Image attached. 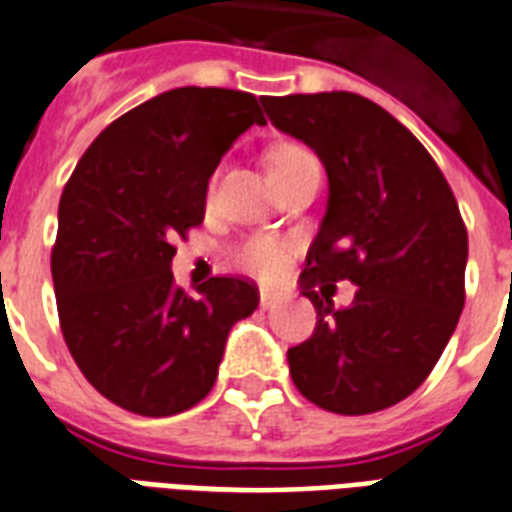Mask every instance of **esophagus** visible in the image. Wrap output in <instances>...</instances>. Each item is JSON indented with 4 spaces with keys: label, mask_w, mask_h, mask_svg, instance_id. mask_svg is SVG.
<instances>
[{
    "label": "esophagus",
    "mask_w": 512,
    "mask_h": 512,
    "mask_svg": "<svg viewBox=\"0 0 512 512\" xmlns=\"http://www.w3.org/2000/svg\"><path fill=\"white\" fill-rule=\"evenodd\" d=\"M279 298H282V295L274 293V290H260V306H263V309H271L274 304H279Z\"/></svg>",
    "instance_id": "esophagus-1"
}]
</instances>
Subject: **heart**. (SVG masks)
<instances>
[{
  "mask_svg": "<svg viewBox=\"0 0 512 512\" xmlns=\"http://www.w3.org/2000/svg\"><path fill=\"white\" fill-rule=\"evenodd\" d=\"M266 165L271 181H279L285 179V176H293L298 170L314 168L317 162H314V157L304 149V146H298V143H279V146H274V149L268 151ZM290 252H293V249H290V244H285V241L257 236L236 246L233 263H236V268H241L244 274H252L257 276V279H268V282H271V279H279V276L287 271Z\"/></svg>",
  "mask_w": 512,
  "mask_h": 512,
  "instance_id": "b5f03b06",
  "label": "heart"
}]
</instances>
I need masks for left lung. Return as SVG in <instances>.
<instances>
[{
  "label": "left lung",
  "mask_w": 512,
  "mask_h": 512,
  "mask_svg": "<svg viewBox=\"0 0 512 512\" xmlns=\"http://www.w3.org/2000/svg\"><path fill=\"white\" fill-rule=\"evenodd\" d=\"M263 108L328 173V211L298 279L317 325L287 350L290 377L328 412L388 410L423 385L464 309L467 227L453 189L423 143L361 94L263 97ZM342 278L356 301L333 310L316 287Z\"/></svg>",
  "instance_id": "1"
}]
</instances>
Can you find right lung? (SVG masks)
<instances>
[{
	"instance_id": "add662e5",
	"label": "right lung",
	"mask_w": 512,
	"mask_h": 512,
	"mask_svg": "<svg viewBox=\"0 0 512 512\" xmlns=\"http://www.w3.org/2000/svg\"><path fill=\"white\" fill-rule=\"evenodd\" d=\"M252 124L257 97L181 86L108 124L59 200L51 252L56 309L83 377L121 410L168 418L206 399L230 328L257 309L255 282L173 285L176 238L206 214L222 154Z\"/></svg>"
}]
</instances>
